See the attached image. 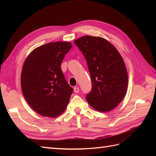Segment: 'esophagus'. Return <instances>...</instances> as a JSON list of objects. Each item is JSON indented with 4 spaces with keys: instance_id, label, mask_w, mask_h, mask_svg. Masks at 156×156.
Segmentation results:
<instances>
[{
    "instance_id": "1",
    "label": "esophagus",
    "mask_w": 156,
    "mask_h": 156,
    "mask_svg": "<svg viewBox=\"0 0 156 156\" xmlns=\"http://www.w3.org/2000/svg\"><path fill=\"white\" fill-rule=\"evenodd\" d=\"M79 90H80V89H79L78 87H74V92H75V93H78Z\"/></svg>"
}]
</instances>
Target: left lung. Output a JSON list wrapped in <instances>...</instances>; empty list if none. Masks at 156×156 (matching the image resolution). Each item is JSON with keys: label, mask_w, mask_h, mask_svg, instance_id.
<instances>
[{"label": "left lung", "mask_w": 156, "mask_h": 156, "mask_svg": "<svg viewBox=\"0 0 156 156\" xmlns=\"http://www.w3.org/2000/svg\"><path fill=\"white\" fill-rule=\"evenodd\" d=\"M87 60L92 81V90L87 101L101 112L114 109L127 92V68L117 49L107 39L83 36L74 41Z\"/></svg>", "instance_id": "8db88e82"}]
</instances>
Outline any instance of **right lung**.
<instances>
[{
  "label": "right lung",
  "instance_id": "right-lung-1",
  "mask_svg": "<svg viewBox=\"0 0 156 156\" xmlns=\"http://www.w3.org/2000/svg\"><path fill=\"white\" fill-rule=\"evenodd\" d=\"M72 47L66 41L39 46L31 52L23 66V96L29 105L44 117H58L67 107L73 88L66 80L61 64Z\"/></svg>",
  "mask_w": 156,
  "mask_h": 156
}]
</instances>
